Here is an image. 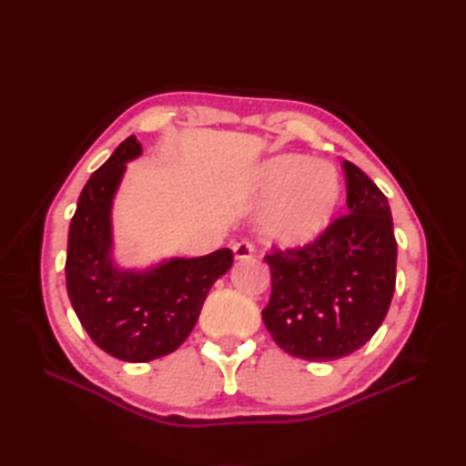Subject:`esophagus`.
<instances>
[{
	"instance_id": "obj_1",
	"label": "esophagus",
	"mask_w": 466,
	"mask_h": 466,
	"mask_svg": "<svg viewBox=\"0 0 466 466\" xmlns=\"http://www.w3.org/2000/svg\"><path fill=\"white\" fill-rule=\"evenodd\" d=\"M232 252L236 260H248L254 254V246L248 240H240L232 244Z\"/></svg>"
}]
</instances>
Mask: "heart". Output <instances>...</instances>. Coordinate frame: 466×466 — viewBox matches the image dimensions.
Listing matches in <instances>:
<instances>
[{
    "mask_svg": "<svg viewBox=\"0 0 466 466\" xmlns=\"http://www.w3.org/2000/svg\"><path fill=\"white\" fill-rule=\"evenodd\" d=\"M252 184L260 198L270 200L260 222L264 238L284 248L319 238L340 202L339 172L302 154L268 157L254 170Z\"/></svg>",
    "mask_w": 466,
    "mask_h": 466,
    "instance_id": "b5f03b06",
    "label": "heart"
}]
</instances>
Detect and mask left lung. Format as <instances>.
I'll list each match as a JSON object with an SVG mask.
<instances>
[{"mask_svg":"<svg viewBox=\"0 0 466 466\" xmlns=\"http://www.w3.org/2000/svg\"><path fill=\"white\" fill-rule=\"evenodd\" d=\"M349 214L312 244L266 256L272 294L262 320L284 352L310 362L349 356L380 329L397 282V240L386 196L342 162Z\"/></svg>","mask_w":466,"mask_h":466,"instance_id":"obj_1","label":"left lung"}]
</instances>
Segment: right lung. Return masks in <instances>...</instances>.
Returning a JSON list of instances; mask_svg holds the SVG:
<instances>
[{
	"mask_svg": "<svg viewBox=\"0 0 466 466\" xmlns=\"http://www.w3.org/2000/svg\"><path fill=\"white\" fill-rule=\"evenodd\" d=\"M142 154L130 136L90 176L69 224L66 286L90 339L114 359L147 362L174 352L200 316L212 284L234 256L220 248L200 258H170L146 270L114 260L112 204L126 164Z\"/></svg>",
	"mask_w": 466,
	"mask_h": 466,
	"instance_id": "obj_1",
	"label": "right lung"
}]
</instances>
